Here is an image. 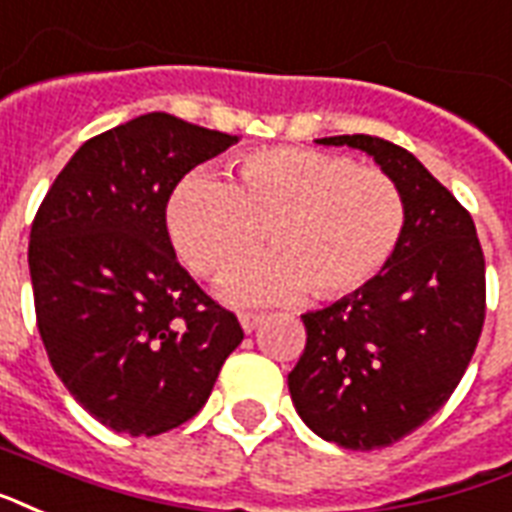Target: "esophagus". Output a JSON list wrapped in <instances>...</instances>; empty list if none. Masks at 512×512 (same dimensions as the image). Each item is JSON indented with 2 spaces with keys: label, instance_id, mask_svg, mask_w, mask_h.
<instances>
[{
  "label": "esophagus",
  "instance_id": "1",
  "mask_svg": "<svg viewBox=\"0 0 512 512\" xmlns=\"http://www.w3.org/2000/svg\"><path fill=\"white\" fill-rule=\"evenodd\" d=\"M239 322L244 327V333H252L260 322H263V314H252V311H241Z\"/></svg>",
  "mask_w": 512,
  "mask_h": 512
}]
</instances>
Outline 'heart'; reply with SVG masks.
Returning a JSON list of instances; mask_svg holds the SVG:
<instances>
[{"instance_id":"obj_1","label":"heart","mask_w":512,"mask_h":512,"mask_svg":"<svg viewBox=\"0 0 512 512\" xmlns=\"http://www.w3.org/2000/svg\"><path fill=\"white\" fill-rule=\"evenodd\" d=\"M408 204L395 179L303 147L249 152L236 185L193 171L169 201V233L198 276H217L268 241L271 252L222 279L236 303H317L365 290L395 260Z\"/></svg>"}]
</instances>
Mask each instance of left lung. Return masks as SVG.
I'll return each instance as SVG.
<instances>
[{"label": "left lung", "instance_id": "1", "mask_svg": "<svg viewBox=\"0 0 512 512\" xmlns=\"http://www.w3.org/2000/svg\"><path fill=\"white\" fill-rule=\"evenodd\" d=\"M373 155L408 204V230L376 282L303 314L306 349L287 376L300 419L351 451L397 443L443 408L486 319V263L470 212L416 155L378 136H327Z\"/></svg>", "mask_w": 512, "mask_h": 512}]
</instances>
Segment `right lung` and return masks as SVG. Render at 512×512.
<instances>
[{
	"instance_id": "add662e5",
	"label": "right lung",
	"mask_w": 512,
	"mask_h": 512,
	"mask_svg": "<svg viewBox=\"0 0 512 512\" xmlns=\"http://www.w3.org/2000/svg\"><path fill=\"white\" fill-rule=\"evenodd\" d=\"M239 136L150 112L74 152L31 222L37 327L56 376L104 427L161 435L204 408L244 330L179 265L166 206Z\"/></svg>"
}]
</instances>
